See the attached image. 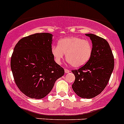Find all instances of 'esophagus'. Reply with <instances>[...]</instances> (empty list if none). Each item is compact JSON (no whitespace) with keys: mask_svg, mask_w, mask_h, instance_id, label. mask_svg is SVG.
I'll return each instance as SVG.
<instances>
[{"mask_svg":"<svg viewBox=\"0 0 124 124\" xmlns=\"http://www.w3.org/2000/svg\"><path fill=\"white\" fill-rule=\"evenodd\" d=\"M64 71H65V73H69L70 72V70H69V69H65Z\"/></svg>","mask_w":124,"mask_h":124,"instance_id":"esophagus-1","label":"esophagus"}]
</instances>
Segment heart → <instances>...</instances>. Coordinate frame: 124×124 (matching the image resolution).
Returning a JSON list of instances; mask_svg holds the SVG:
<instances>
[{
	"instance_id": "obj_1",
	"label": "heart",
	"mask_w": 124,
	"mask_h": 124,
	"mask_svg": "<svg viewBox=\"0 0 124 124\" xmlns=\"http://www.w3.org/2000/svg\"><path fill=\"white\" fill-rule=\"evenodd\" d=\"M93 53L90 41L76 36L62 38L57 46H53L51 54L56 62L61 64L64 57L74 67H82L90 60Z\"/></svg>"
}]
</instances>
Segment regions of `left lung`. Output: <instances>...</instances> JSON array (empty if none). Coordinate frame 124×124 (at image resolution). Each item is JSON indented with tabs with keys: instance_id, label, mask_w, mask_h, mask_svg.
Masks as SVG:
<instances>
[{
	"instance_id": "obj_1",
	"label": "left lung",
	"mask_w": 124,
	"mask_h": 124,
	"mask_svg": "<svg viewBox=\"0 0 124 124\" xmlns=\"http://www.w3.org/2000/svg\"><path fill=\"white\" fill-rule=\"evenodd\" d=\"M93 43L90 60L79 69L73 70L75 81L72 88L83 99H91L100 94L109 82L114 68V57L109 43L94 34H85Z\"/></svg>"
}]
</instances>
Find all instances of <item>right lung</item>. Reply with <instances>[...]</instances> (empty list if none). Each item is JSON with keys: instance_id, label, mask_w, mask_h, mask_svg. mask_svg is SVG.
<instances>
[{"instance_id": "1", "label": "right lung", "mask_w": 124, "mask_h": 124, "mask_svg": "<svg viewBox=\"0 0 124 124\" xmlns=\"http://www.w3.org/2000/svg\"><path fill=\"white\" fill-rule=\"evenodd\" d=\"M53 36L48 33L31 34L20 39L14 49L11 68L15 84L31 99L46 96L64 74L51 54Z\"/></svg>"}]
</instances>
